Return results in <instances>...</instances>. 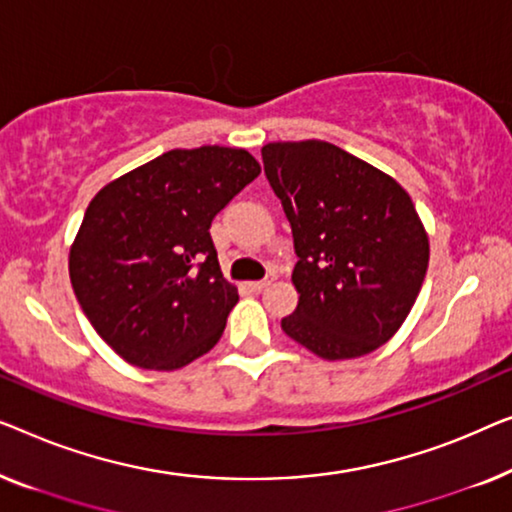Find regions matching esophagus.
Returning <instances> with one entry per match:
<instances>
[{
	"label": "esophagus",
	"instance_id": "34e87169",
	"mask_svg": "<svg viewBox=\"0 0 512 512\" xmlns=\"http://www.w3.org/2000/svg\"><path fill=\"white\" fill-rule=\"evenodd\" d=\"M273 280H276V276H273V273H269V276L262 278V280H253V283H248V287H250V290H253V292H262L264 287H269V285L273 283Z\"/></svg>",
	"mask_w": 512,
	"mask_h": 512
}]
</instances>
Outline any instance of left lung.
<instances>
[{
  "mask_svg": "<svg viewBox=\"0 0 512 512\" xmlns=\"http://www.w3.org/2000/svg\"><path fill=\"white\" fill-rule=\"evenodd\" d=\"M262 160L299 257V304L280 327L329 362L369 355L397 334L427 273L429 236L413 199L327 141L266 143Z\"/></svg>",
  "mask_w": 512,
  "mask_h": 512,
  "instance_id": "obj_1",
  "label": "left lung"
}]
</instances>
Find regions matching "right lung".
Segmentation results:
<instances>
[{"instance_id": "1", "label": "right lung", "mask_w": 512, "mask_h": 512, "mask_svg": "<svg viewBox=\"0 0 512 512\" xmlns=\"http://www.w3.org/2000/svg\"><path fill=\"white\" fill-rule=\"evenodd\" d=\"M248 150H169L95 194L69 250L90 325L125 362L176 371L220 341L239 292L211 222L259 176Z\"/></svg>"}]
</instances>
